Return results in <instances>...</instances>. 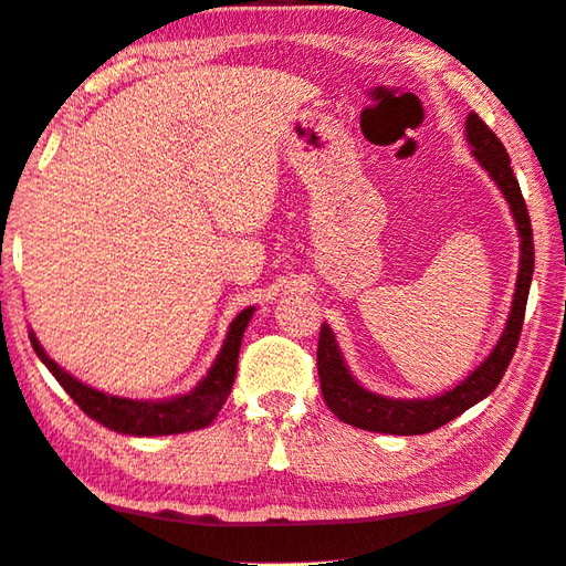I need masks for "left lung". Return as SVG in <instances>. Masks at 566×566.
Listing matches in <instances>:
<instances>
[{
	"instance_id": "8db88e82",
	"label": "left lung",
	"mask_w": 566,
	"mask_h": 566,
	"mask_svg": "<svg viewBox=\"0 0 566 566\" xmlns=\"http://www.w3.org/2000/svg\"><path fill=\"white\" fill-rule=\"evenodd\" d=\"M468 140L472 146V156L480 160L497 188L510 202V210L515 214L520 238H522V260H520V276H517V292L515 302H512V314L507 318L505 334L492 348V354L482 361L475 371H472L465 381L455 386L453 390H446L443 396L428 398V400H394L376 394H368L366 388L354 381L344 366L342 352L334 342L332 328L326 324L318 332V346H316V368H318V384H322L324 400L332 413L344 420L348 426H356L361 430H376V433H390V436H420L430 433L448 420L465 413L470 406L478 400L490 396L495 386L502 381L507 366L515 356V348L522 334V322H525L527 310V294L530 282L534 272V244H532V224L525 198H522L520 182L515 172L510 168L507 150L502 146L500 138L490 130V126L482 120L478 113L468 116Z\"/></svg>"
}]
</instances>
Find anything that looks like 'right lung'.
Masks as SVG:
<instances>
[{"label":"right lung","mask_w":566,"mask_h":566,"mask_svg":"<svg viewBox=\"0 0 566 566\" xmlns=\"http://www.w3.org/2000/svg\"><path fill=\"white\" fill-rule=\"evenodd\" d=\"M252 312L254 310L250 306V310L240 312L238 318L230 324V332L228 338H224L218 361L212 364L210 374L202 378L198 388H192L190 394H185L180 398L158 400V403L106 396L96 388L76 381L74 376H69L64 368L51 361L34 334H29V338H32L34 352L41 361L46 364L51 376L64 386L66 394L74 398V403L84 410L88 418H94L96 423L126 436H172L210 426L214 416H218V410L224 406V400H228L234 384V374H238L242 334L244 328H248Z\"/></svg>","instance_id":"obj_1"}]
</instances>
